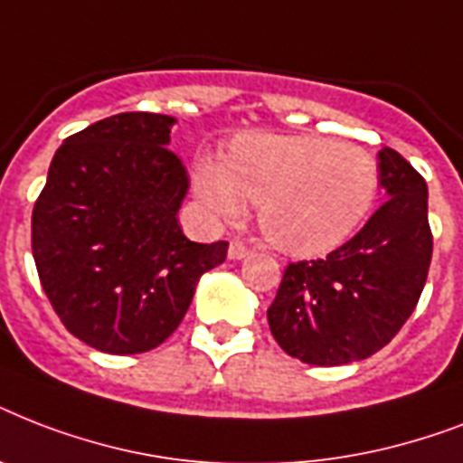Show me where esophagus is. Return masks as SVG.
Masks as SVG:
<instances>
[{
    "instance_id": "1",
    "label": "esophagus",
    "mask_w": 463,
    "mask_h": 463,
    "mask_svg": "<svg viewBox=\"0 0 463 463\" xmlns=\"http://www.w3.org/2000/svg\"><path fill=\"white\" fill-rule=\"evenodd\" d=\"M247 252H250V247H247L242 240H231V245H228V257H231V260H242Z\"/></svg>"
}]
</instances>
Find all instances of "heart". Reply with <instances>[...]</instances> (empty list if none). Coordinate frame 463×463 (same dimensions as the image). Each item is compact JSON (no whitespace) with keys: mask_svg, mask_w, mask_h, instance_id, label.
<instances>
[{"mask_svg":"<svg viewBox=\"0 0 463 463\" xmlns=\"http://www.w3.org/2000/svg\"><path fill=\"white\" fill-rule=\"evenodd\" d=\"M380 173L373 156L326 137L247 134L232 141L223 165L196 160L194 189L218 218L260 203L267 240L290 254H322L341 245L373 209Z\"/></svg>","mask_w":463,"mask_h":463,"instance_id":"b5f03b06","label":"heart"}]
</instances>
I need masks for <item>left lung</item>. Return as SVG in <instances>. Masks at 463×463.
<instances>
[{
  "instance_id": "1",
  "label": "left lung",
  "mask_w": 463,
  "mask_h": 463,
  "mask_svg": "<svg viewBox=\"0 0 463 463\" xmlns=\"http://www.w3.org/2000/svg\"><path fill=\"white\" fill-rule=\"evenodd\" d=\"M380 182L387 202L324 260L290 261L267 309L276 344L307 365L370 358L423 293L432 260L428 184L389 146L380 151Z\"/></svg>"
}]
</instances>
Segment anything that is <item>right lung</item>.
Wrapping results in <instances>:
<instances>
[{
  "label": "right lung",
  "mask_w": 463,
  "mask_h": 463,
  "mask_svg": "<svg viewBox=\"0 0 463 463\" xmlns=\"http://www.w3.org/2000/svg\"><path fill=\"white\" fill-rule=\"evenodd\" d=\"M175 119L119 112L64 139L33 206L31 245L47 300L76 338L132 355L160 345L228 242L184 238L189 177L167 148Z\"/></svg>",
  "instance_id": "1"
}]
</instances>
